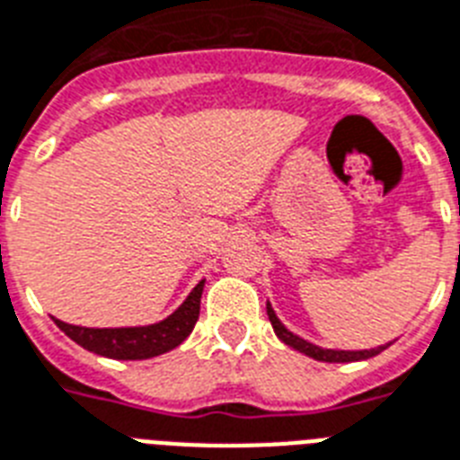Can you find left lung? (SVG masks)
Listing matches in <instances>:
<instances>
[{"mask_svg":"<svg viewBox=\"0 0 460 460\" xmlns=\"http://www.w3.org/2000/svg\"><path fill=\"white\" fill-rule=\"evenodd\" d=\"M267 314H269V321H271V326H274V333L279 335V340H283V342H286L288 347H293V349H297V352H302V354H307V357H312V359H316V361H328V364H345V361L371 359V357L380 354L387 347V345H380V347H373V349H361V352L323 349V347L312 345V342H307V340H302V338H297L295 333H290L288 328L283 326L281 321H279V316L274 314V309H271V305H269V302H267Z\"/></svg>","mask_w":460,"mask_h":460,"instance_id":"8db88e82","label":"left lung"}]
</instances>
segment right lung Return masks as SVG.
<instances>
[{
  "label": "right lung",
  "instance_id": "right-lung-1",
  "mask_svg": "<svg viewBox=\"0 0 460 460\" xmlns=\"http://www.w3.org/2000/svg\"><path fill=\"white\" fill-rule=\"evenodd\" d=\"M205 281H200L196 288L189 293L184 305L167 316L160 323L137 328H82L56 321V326L63 333L75 340L77 345L89 349V352L108 357V359H151L158 354H165L174 347H179L196 326L198 314H200V295H203Z\"/></svg>",
  "mask_w": 460,
  "mask_h": 460
}]
</instances>
